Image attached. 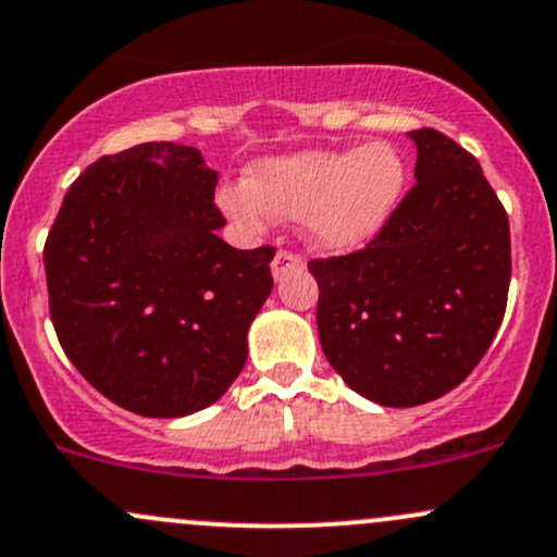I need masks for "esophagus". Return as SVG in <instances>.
I'll list each match as a JSON object with an SVG mask.
<instances>
[{"mask_svg":"<svg viewBox=\"0 0 557 557\" xmlns=\"http://www.w3.org/2000/svg\"><path fill=\"white\" fill-rule=\"evenodd\" d=\"M301 263H304L301 256L290 253V250H277V253H274V259H272V274L280 280V277H285L290 269L301 267Z\"/></svg>","mask_w":557,"mask_h":557,"instance_id":"1","label":"esophagus"}]
</instances>
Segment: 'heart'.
I'll list each match as a JSON object with an SVG mask.
<instances>
[{"mask_svg":"<svg viewBox=\"0 0 557 557\" xmlns=\"http://www.w3.org/2000/svg\"><path fill=\"white\" fill-rule=\"evenodd\" d=\"M406 186L395 146L366 144L344 151H301L256 165L250 184H226L219 200L245 230L272 219L301 221L325 250H349L376 237Z\"/></svg>","mask_w":557,"mask_h":557,"instance_id":"1","label":"heart"}]
</instances>
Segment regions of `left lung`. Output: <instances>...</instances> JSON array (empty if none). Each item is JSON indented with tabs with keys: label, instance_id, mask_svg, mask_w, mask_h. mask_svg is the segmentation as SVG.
Masks as SVG:
<instances>
[{
	"label": "left lung",
	"instance_id": "left-lung-1",
	"mask_svg": "<svg viewBox=\"0 0 557 557\" xmlns=\"http://www.w3.org/2000/svg\"><path fill=\"white\" fill-rule=\"evenodd\" d=\"M417 184L382 232L312 259L318 331L333 371L379 406L411 408L465 382L494 342L510 290V221L478 160L411 131Z\"/></svg>",
	"mask_w": 557,
	"mask_h": 557
}]
</instances>
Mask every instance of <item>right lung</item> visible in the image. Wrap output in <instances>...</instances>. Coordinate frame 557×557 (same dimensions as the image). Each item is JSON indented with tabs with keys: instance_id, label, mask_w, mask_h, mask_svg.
<instances>
[{
	"instance_id": "right-lung-1",
	"label": "right lung",
	"mask_w": 557,
	"mask_h": 557,
	"mask_svg": "<svg viewBox=\"0 0 557 557\" xmlns=\"http://www.w3.org/2000/svg\"><path fill=\"white\" fill-rule=\"evenodd\" d=\"M191 146L151 140L92 162L45 243L50 320L103 397L173 419L219 400L248 360L272 294V245L237 250Z\"/></svg>"
}]
</instances>
